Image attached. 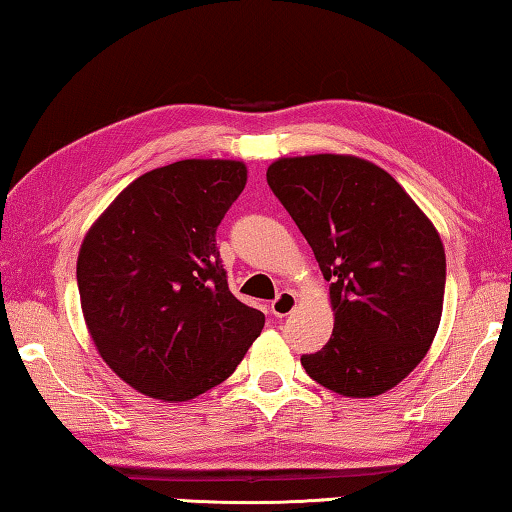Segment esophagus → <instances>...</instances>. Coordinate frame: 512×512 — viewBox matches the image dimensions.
Wrapping results in <instances>:
<instances>
[{"instance_id": "34e87169", "label": "esophagus", "mask_w": 512, "mask_h": 512, "mask_svg": "<svg viewBox=\"0 0 512 512\" xmlns=\"http://www.w3.org/2000/svg\"><path fill=\"white\" fill-rule=\"evenodd\" d=\"M294 308H297V294L290 292V290H283L279 297L272 301V315L279 317V319L288 317Z\"/></svg>"}]
</instances>
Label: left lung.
<instances>
[{"label":"left lung","instance_id":"left-lung-1","mask_svg":"<svg viewBox=\"0 0 512 512\" xmlns=\"http://www.w3.org/2000/svg\"><path fill=\"white\" fill-rule=\"evenodd\" d=\"M267 184L330 281L333 335L303 369L346 398L393 389L441 324L445 249L432 220L387 170L353 155L281 157Z\"/></svg>","mask_w":512,"mask_h":512}]
</instances>
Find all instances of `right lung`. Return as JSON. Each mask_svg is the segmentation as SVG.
<instances>
[{
  "label": "right lung",
  "mask_w": 512,
  "mask_h": 512,
  "mask_svg": "<svg viewBox=\"0 0 512 512\" xmlns=\"http://www.w3.org/2000/svg\"><path fill=\"white\" fill-rule=\"evenodd\" d=\"M247 184L233 159H182L134 179L78 251L89 335L143 396L184 402L218 387L265 315L229 292L215 231Z\"/></svg>",
  "instance_id": "right-lung-1"
}]
</instances>
